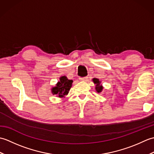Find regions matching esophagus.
<instances>
[{
  "mask_svg": "<svg viewBox=\"0 0 154 154\" xmlns=\"http://www.w3.org/2000/svg\"><path fill=\"white\" fill-rule=\"evenodd\" d=\"M88 79V77H80L79 78V80L81 81H87Z\"/></svg>",
  "mask_w": 154,
  "mask_h": 154,
  "instance_id": "obj_1",
  "label": "esophagus"
}]
</instances>
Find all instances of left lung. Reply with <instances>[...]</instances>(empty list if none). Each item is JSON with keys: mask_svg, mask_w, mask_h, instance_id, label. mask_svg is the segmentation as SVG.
Instances as JSON below:
<instances>
[{"mask_svg": "<svg viewBox=\"0 0 154 154\" xmlns=\"http://www.w3.org/2000/svg\"><path fill=\"white\" fill-rule=\"evenodd\" d=\"M92 81L94 84L95 85L96 91L98 93H100L103 89V85L101 84V81L99 80V79H97V78H93Z\"/></svg>", "mask_w": 154, "mask_h": 154, "instance_id": "obj_1", "label": "left lung"}]
</instances>
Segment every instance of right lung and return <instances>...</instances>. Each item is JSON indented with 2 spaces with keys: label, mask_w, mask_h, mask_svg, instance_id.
I'll list each match as a JSON object with an SVG mask.
<instances>
[{
  "label": "right lung",
  "mask_w": 154,
  "mask_h": 154,
  "mask_svg": "<svg viewBox=\"0 0 154 154\" xmlns=\"http://www.w3.org/2000/svg\"><path fill=\"white\" fill-rule=\"evenodd\" d=\"M73 80L67 79L66 76L60 77V81L55 85V86L51 89V93L57 97L63 99L68 94L71 87H72Z\"/></svg>",
  "instance_id": "right-lung-1"
}]
</instances>
